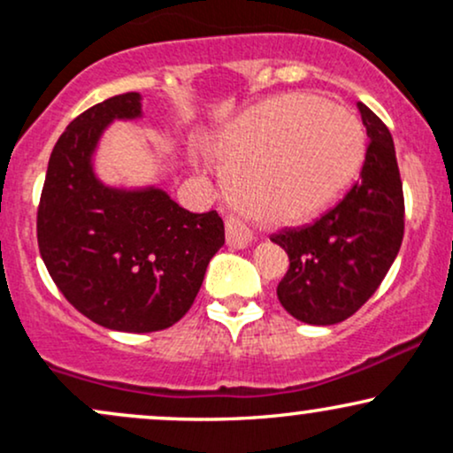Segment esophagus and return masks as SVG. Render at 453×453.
<instances>
[{
	"mask_svg": "<svg viewBox=\"0 0 453 453\" xmlns=\"http://www.w3.org/2000/svg\"><path fill=\"white\" fill-rule=\"evenodd\" d=\"M226 241L234 249H244V247H249V244H251L253 236H251V232L244 227V223L230 217V219L226 221Z\"/></svg>",
	"mask_w": 453,
	"mask_h": 453,
	"instance_id": "esophagus-1",
	"label": "esophagus"
}]
</instances>
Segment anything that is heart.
I'll list each match as a JSON object with an SVG mask.
<instances>
[{
	"label": "heart",
	"mask_w": 453,
	"mask_h": 453,
	"mask_svg": "<svg viewBox=\"0 0 453 453\" xmlns=\"http://www.w3.org/2000/svg\"><path fill=\"white\" fill-rule=\"evenodd\" d=\"M230 200L270 227L303 226L349 187L364 159V129L349 108L280 96L242 112L212 140Z\"/></svg>",
	"instance_id": "heart-1"
}]
</instances>
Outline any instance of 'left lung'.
<instances>
[{
    "mask_svg": "<svg viewBox=\"0 0 453 453\" xmlns=\"http://www.w3.org/2000/svg\"><path fill=\"white\" fill-rule=\"evenodd\" d=\"M357 111L371 140L360 180L313 226L273 236L289 257L279 303L311 326L356 313L377 292L403 242L404 197L392 134L362 102Z\"/></svg>",
    "mask_w": 453,
    "mask_h": 453,
    "instance_id": "left-lung-1",
    "label": "left lung"
}]
</instances>
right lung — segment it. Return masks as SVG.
<instances>
[{"label": "right lung", "mask_w": 453, "mask_h": 453, "mask_svg": "<svg viewBox=\"0 0 453 453\" xmlns=\"http://www.w3.org/2000/svg\"><path fill=\"white\" fill-rule=\"evenodd\" d=\"M142 119L123 93L76 117L57 140L38 209V244L67 303L108 330L157 332L194 304L226 242L215 211L189 212L161 187L108 185L96 170L114 121Z\"/></svg>", "instance_id": "right-lung-1"}]
</instances>
